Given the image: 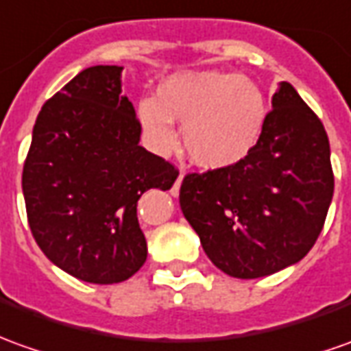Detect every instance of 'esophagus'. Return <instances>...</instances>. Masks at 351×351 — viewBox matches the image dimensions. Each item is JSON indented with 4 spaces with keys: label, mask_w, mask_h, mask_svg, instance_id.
Returning a JSON list of instances; mask_svg holds the SVG:
<instances>
[{
    "label": "esophagus",
    "mask_w": 351,
    "mask_h": 351,
    "mask_svg": "<svg viewBox=\"0 0 351 351\" xmlns=\"http://www.w3.org/2000/svg\"><path fill=\"white\" fill-rule=\"evenodd\" d=\"M181 181H183V171L180 173V178H178V181H176V185H173V189H171V195H178L180 193V185Z\"/></svg>",
    "instance_id": "1"
}]
</instances>
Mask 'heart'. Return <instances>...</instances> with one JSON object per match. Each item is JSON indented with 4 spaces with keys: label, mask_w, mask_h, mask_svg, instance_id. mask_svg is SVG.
<instances>
[{
    "label": "heart",
    "mask_w": 351,
    "mask_h": 351,
    "mask_svg": "<svg viewBox=\"0 0 351 351\" xmlns=\"http://www.w3.org/2000/svg\"><path fill=\"white\" fill-rule=\"evenodd\" d=\"M137 116L152 147L170 152L178 143L174 122L183 125L189 158L208 170L243 160L260 141L267 103L258 84L229 72H187L168 78L156 99H143Z\"/></svg>",
    "instance_id": "heart-1"
}]
</instances>
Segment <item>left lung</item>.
Returning <instances> with one entry per match:
<instances>
[{"label":"left lung","instance_id":"8db88e82","mask_svg":"<svg viewBox=\"0 0 351 351\" xmlns=\"http://www.w3.org/2000/svg\"><path fill=\"white\" fill-rule=\"evenodd\" d=\"M332 191L327 132L298 91L281 82L256 147L233 166L187 173L180 204L217 269L258 279L311 250Z\"/></svg>","mask_w":351,"mask_h":351}]
</instances>
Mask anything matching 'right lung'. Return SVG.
I'll list each match as a JSON object with an SVG mask.
<instances>
[{"instance_id": "right-lung-1", "label": "right lung", "mask_w": 351, "mask_h": 351, "mask_svg": "<svg viewBox=\"0 0 351 351\" xmlns=\"http://www.w3.org/2000/svg\"><path fill=\"white\" fill-rule=\"evenodd\" d=\"M122 66L80 72L42 106L24 162L26 216L42 252L80 281L112 285L147 260L137 221L145 191L180 171L139 145L141 124L122 95Z\"/></svg>"}]
</instances>
